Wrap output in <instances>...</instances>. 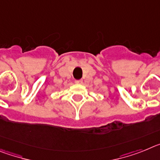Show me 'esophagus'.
Instances as JSON below:
<instances>
[{
  "label": "esophagus",
  "mask_w": 160,
  "mask_h": 160,
  "mask_svg": "<svg viewBox=\"0 0 160 160\" xmlns=\"http://www.w3.org/2000/svg\"><path fill=\"white\" fill-rule=\"evenodd\" d=\"M75 82H76V84H82V83H83V80H76Z\"/></svg>",
  "instance_id": "1"
}]
</instances>
